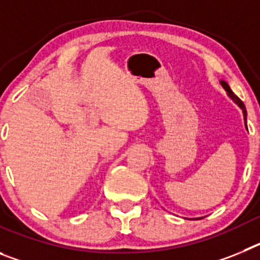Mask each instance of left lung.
Returning <instances> with one entry per match:
<instances>
[{
  "label": "left lung",
  "instance_id": "left-lung-1",
  "mask_svg": "<svg viewBox=\"0 0 260 260\" xmlns=\"http://www.w3.org/2000/svg\"><path fill=\"white\" fill-rule=\"evenodd\" d=\"M220 84H221L222 88H224L225 91H226V95H228V98L231 99L232 102H233L234 104H237L238 107L241 108V110H242V113H243V118H245V127L247 128V123H246V116H247V113H246V108H245V105H243V103L241 102V100L237 98V96L234 95L233 91H232L231 87H229V84L226 83L225 80H220ZM199 219H201V217H197V219H195V220H199Z\"/></svg>",
  "mask_w": 260,
  "mask_h": 260
}]
</instances>
